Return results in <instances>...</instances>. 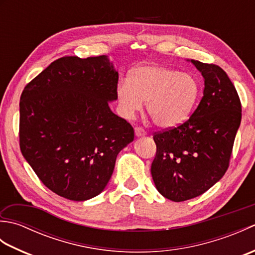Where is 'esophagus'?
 I'll return each mask as SVG.
<instances>
[{"label": "esophagus", "mask_w": 255, "mask_h": 255, "mask_svg": "<svg viewBox=\"0 0 255 255\" xmlns=\"http://www.w3.org/2000/svg\"><path fill=\"white\" fill-rule=\"evenodd\" d=\"M134 134H136L137 137H143V136H145V134H147V132H145L143 128L136 127V128H134Z\"/></svg>", "instance_id": "34e87169"}]
</instances>
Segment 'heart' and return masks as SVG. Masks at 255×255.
<instances>
[{
  "label": "heart",
  "instance_id": "heart-1",
  "mask_svg": "<svg viewBox=\"0 0 255 255\" xmlns=\"http://www.w3.org/2000/svg\"><path fill=\"white\" fill-rule=\"evenodd\" d=\"M117 100L124 117L131 118L147 102L152 122L161 128H173L191 115L199 95V85L192 74L156 64L131 70L128 81L117 85Z\"/></svg>",
  "mask_w": 255,
  "mask_h": 255
}]
</instances>
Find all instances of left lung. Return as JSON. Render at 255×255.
<instances>
[{"label": "left lung", "instance_id": "8db88e82", "mask_svg": "<svg viewBox=\"0 0 255 255\" xmlns=\"http://www.w3.org/2000/svg\"><path fill=\"white\" fill-rule=\"evenodd\" d=\"M191 62L204 78L202 101L185 123L153 136L151 174L173 202L199 196L225 175L241 123V102L227 73L216 64Z\"/></svg>", "mask_w": 255, "mask_h": 255}]
</instances>
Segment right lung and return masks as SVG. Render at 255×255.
<instances>
[{"label": "right lung", "instance_id": "1", "mask_svg": "<svg viewBox=\"0 0 255 255\" xmlns=\"http://www.w3.org/2000/svg\"><path fill=\"white\" fill-rule=\"evenodd\" d=\"M118 72L106 56L62 57L25 86L19 102L21 154L44 185L82 202L104 191L131 125L108 106Z\"/></svg>", "mask_w": 255, "mask_h": 255}]
</instances>
